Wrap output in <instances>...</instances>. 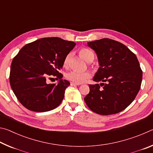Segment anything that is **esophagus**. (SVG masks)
<instances>
[{
	"label": "esophagus",
	"instance_id": "esophagus-1",
	"mask_svg": "<svg viewBox=\"0 0 153 153\" xmlns=\"http://www.w3.org/2000/svg\"><path fill=\"white\" fill-rule=\"evenodd\" d=\"M70 85H71V86H79V84H76V83H74V82H71L70 83Z\"/></svg>",
	"mask_w": 153,
	"mask_h": 153
}]
</instances>
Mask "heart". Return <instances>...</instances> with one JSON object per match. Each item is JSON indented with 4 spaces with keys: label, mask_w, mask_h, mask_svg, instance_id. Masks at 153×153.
Segmentation results:
<instances>
[{
    "label": "heart",
    "mask_w": 153,
    "mask_h": 153,
    "mask_svg": "<svg viewBox=\"0 0 153 153\" xmlns=\"http://www.w3.org/2000/svg\"><path fill=\"white\" fill-rule=\"evenodd\" d=\"M79 55L82 57L86 60L87 62H92L94 59L95 55L94 52L90 49L83 48L79 51ZM72 54L69 53L65 56L63 60V66L67 67L69 65L71 58ZM91 77V74L88 71L84 72H79L76 71H71L66 74V78L72 82L76 83V84H81V83L86 81Z\"/></svg>",
    "instance_id": "1"
}]
</instances>
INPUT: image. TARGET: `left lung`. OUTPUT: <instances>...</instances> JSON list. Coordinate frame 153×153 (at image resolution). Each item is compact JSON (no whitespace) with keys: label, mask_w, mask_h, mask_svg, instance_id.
I'll return each instance as SVG.
<instances>
[{"label":"left lung","mask_w":153,"mask_h":153,"mask_svg":"<svg viewBox=\"0 0 153 153\" xmlns=\"http://www.w3.org/2000/svg\"><path fill=\"white\" fill-rule=\"evenodd\" d=\"M97 53L100 67L84 101L99 115L120 113L135 99L140 89L142 71L135 54L117 41L102 39L88 42ZM102 88H101V87Z\"/></svg>","instance_id":"1"}]
</instances>
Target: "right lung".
Returning <instances> with one entry per match:
<instances>
[{
  "label": "right lung",
  "instance_id": "1",
  "mask_svg": "<svg viewBox=\"0 0 153 153\" xmlns=\"http://www.w3.org/2000/svg\"><path fill=\"white\" fill-rule=\"evenodd\" d=\"M75 46L71 41L51 37L38 39L21 48L12 61L9 82L24 107L35 112H46L61 104L70 83L62 79L63 76L59 71ZM51 75L59 79L58 84L46 83Z\"/></svg>",
  "mask_w": 153,
  "mask_h": 153
}]
</instances>
